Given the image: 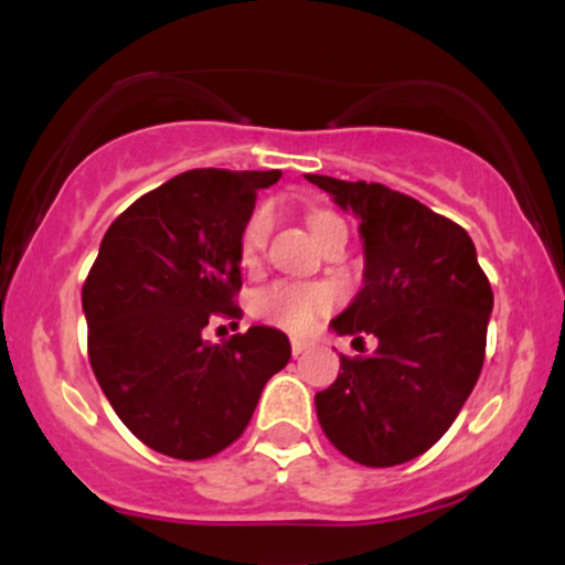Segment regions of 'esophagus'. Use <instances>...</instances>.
<instances>
[{"label":"esophagus","instance_id":"34e87169","mask_svg":"<svg viewBox=\"0 0 565 565\" xmlns=\"http://www.w3.org/2000/svg\"><path fill=\"white\" fill-rule=\"evenodd\" d=\"M310 348H313V342L302 340V337H295V340H291V353H295V355H300V353H305V350H310Z\"/></svg>","mask_w":565,"mask_h":565}]
</instances>
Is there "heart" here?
Listing matches in <instances>:
<instances>
[{
	"mask_svg": "<svg viewBox=\"0 0 565 565\" xmlns=\"http://www.w3.org/2000/svg\"><path fill=\"white\" fill-rule=\"evenodd\" d=\"M334 215L329 212H316L310 215V228L313 233L327 225ZM270 231H274V210L260 206L255 215L249 217L242 233V260L255 263L263 255L265 244H268ZM334 295L321 284H295V281H276L265 287L252 297V310L260 316L263 321L274 323V327L287 329V332H308L321 313L332 308Z\"/></svg>",
	"mask_w": 565,
	"mask_h": 565,
	"instance_id": "obj_1",
	"label": "heart"
}]
</instances>
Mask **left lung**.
<instances>
[{
  "label": "left lung",
  "instance_id": "8db88e82",
  "mask_svg": "<svg viewBox=\"0 0 565 565\" xmlns=\"http://www.w3.org/2000/svg\"><path fill=\"white\" fill-rule=\"evenodd\" d=\"M359 220L364 287L332 319L334 334L377 337L364 359L340 355L316 393L327 438L353 462L393 468L449 430L476 387L494 295L468 231L380 183L308 174Z\"/></svg>",
  "mask_w": 565,
  "mask_h": 565
}]
</instances>
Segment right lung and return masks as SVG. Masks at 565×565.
Wrapping results in <instances>:
<instances>
[{"label": "right lung", "instance_id": "right-lung-1", "mask_svg": "<svg viewBox=\"0 0 565 565\" xmlns=\"http://www.w3.org/2000/svg\"><path fill=\"white\" fill-rule=\"evenodd\" d=\"M281 172L191 170L114 220L82 289L89 364L142 444L206 459L244 433L265 382L291 359L289 337L249 327L206 342L212 316H238L242 233L260 188Z\"/></svg>", "mask_w": 565, "mask_h": 565}]
</instances>
